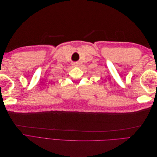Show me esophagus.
I'll use <instances>...</instances> for the list:
<instances>
[{"mask_svg":"<svg viewBox=\"0 0 157 157\" xmlns=\"http://www.w3.org/2000/svg\"><path fill=\"white\" fill-rule=\"evenodd\" d=\"M73 65H78V63H77V62H75V63H73Z\"/></svg>","mask_w":157,"mask_h":157,"instance_id":"obj_1","label":"esophagus"}]
</instances>
